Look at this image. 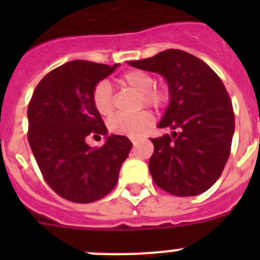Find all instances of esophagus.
Segmentation results:
<instances>
[{
    "mask_svg": "<svg viewBox=\"0 0 260 260\" xmlns=\"http://www.w3.org/2000/svg\"><path fill=\"white\" fill-rule=\"evenodd\" d=\"M130 141L133 142V144H134V146H135V144L138 143V139H137V138H134V137H132V138H130Z\"/></svg>",
    "mask_w": 260,
    "mask_h": 260,
    "instance_id": "1",
    "label": "esophagus"
}]
</instances>
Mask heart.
<instances>
[{
	"label": "heart",
	"mask_w": 260,
	"mask_h": 260,
	"mask_svg": "<svg viewBox=\"0 0 260 260\" xmlns=\"http://www.w3.org/2000/svg\"><path fill=\"white\" fill-rule=\"evenodd\" d=\"M119 82L126 87L141 92V104L153 108H161L169 100V92L161 86H156L155 78L142 70H130L119 78ZM92 103L95 109L102 116L108 117L114 112V95L110 84L105 80L99 82L92 91ZM150 110H141L135 114L119 113L109 119L108 127L112 133L127 137H138L144 128L152 123Z\"/></svg>",
	"instance_id": "1"
}]
</instances>
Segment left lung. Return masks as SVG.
<instances>
[{
  "instance_id": "1",
  "label": "left lung",
  "mask_w": 260,
  "mask_h": 260,
  "mask_svg": "<svg viewBox=\"0 0 260 260\" xmlns=\"http://www.w3.org/2000/svg\"><path fill=\"white\" fill-rule=\"evenodd\" d=\"M128 65L161 74L169 86L171 103L158 127L173 133L151 139L153 182L176 197L207 191L224 171L234 133L233 105L224 83L206 62L180 49Z\"/></svg>"
}]
</instances>
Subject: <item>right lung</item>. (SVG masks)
I'll list each match as a JSON object with an SVG mask.
<instances>
[{"instance_id":"1","label":"right lung","mask_w":260,"mask_h":260,"mask_svg":"<svg viewBox=\"0 0 260 260\" xmlns=\"http://www.w3.org/2000/svg\"><path fill=\"white\" fill-rule=\"evenodd\" d=\"M117 66L66 62L40 80L29 100V147L45 182L66 201L92 203L104 198L118 182L132 150L133 143L122 135H110L100 148L86 142L93 134H107L92 91Z\"/></svg>"}]
</instances>
